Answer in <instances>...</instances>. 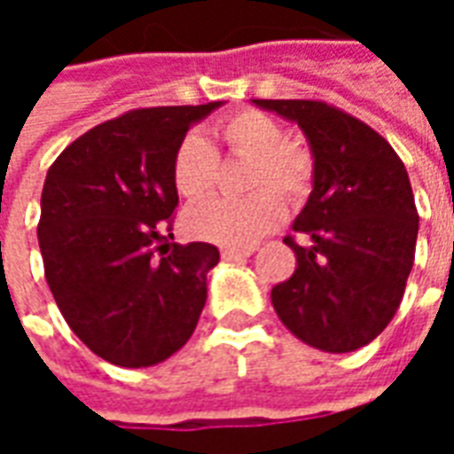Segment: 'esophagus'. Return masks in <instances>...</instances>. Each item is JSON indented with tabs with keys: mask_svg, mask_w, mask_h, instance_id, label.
<instances>
[{
	"mask_svg": "<svg viewBox=\"0 0 454 454\" xmlns=\"http://www.w3.org/2000/svg\"><path fill=\"white\" fill-rule=\"evenodd\" d=\"M221 255L226 257V260H240V257L253 255V247H223Z\"/></svg>",
	"mask_w": 454,
	"mask_h": 454,
	"instance_id": "obj_1",
	"label": "esophagus"
}]
</instances>
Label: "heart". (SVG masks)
<instances>
[{"label":"heart","instance_id":"heart-1","mask_svg":"<svg viewBox=\"0 0 454 454\" xmlns=\"http://www.w3.org/2000/svg\"><path fill=\"white\" fill-rule=\"evenodd\" d=\"M221 148L247 160L246 199H211L189 208L192 236L226 247H250L285 221V204L299 207L316 179L314 153L301 140L285 138L270 114L240 109L214 126ZM218 177V150L199 136L179 140L172 155V184L187 201L207 199Z\"/></svg>","mask_w":454,"mask_h":454}]
</instances>
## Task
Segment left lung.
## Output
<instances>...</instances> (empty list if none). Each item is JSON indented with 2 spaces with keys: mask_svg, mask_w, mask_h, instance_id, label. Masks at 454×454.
<instances>
[{
  "mask_svg": "<svg viewBox=\"0 0 454 454\" xmlns=\"http://www.w3.org/2000/svg\"><path fill=\"white\" fill-rule=\"evenodd\" d=\"M296 121L316 160L314 192L285 243L294 275L272 289L279 321L311 348L352 352L396 314L413 267L419 211L401 158L364 121L321 99H255Z\"/></svg>",
  "mask_w": 454,
  "mask_h": 454,
  "instance_id": "left-lung-1",
  "label": "left lung"
}]
</instances>
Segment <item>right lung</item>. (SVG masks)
Segmentation results:
<instances>
[{
	"label": "right lung",
	"instance_id": "right-lung-1",
	"mask_svg": "<svg viewBox=\"0 0 454 454\" xmlns=\"http://www.w3.org/2000/svg\"><path fill=\"white\" fill-rule=\"evenodd\" d=\"M221 102L130 109L55 158L41 194L38 246L73 333L102 360L150 367L192 338L216 246L172 243V155Z\"/></svg>",
	"mask_w": 454,
	"mask_h": 454
}]
</instances>
